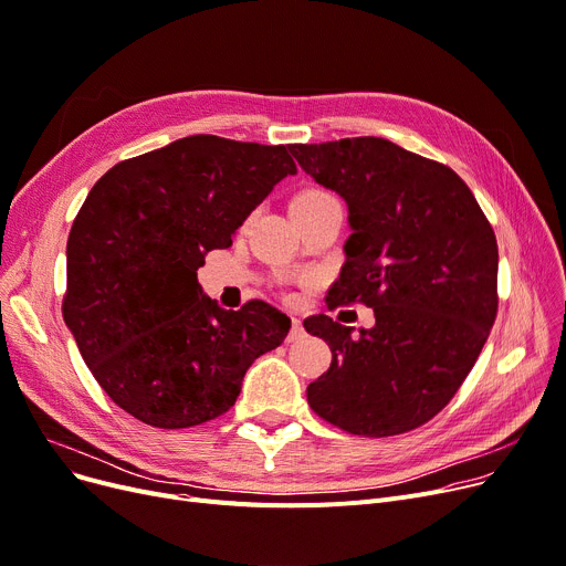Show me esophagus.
Listing matches in <instances>:
<instances>
[{"instance_id":"1","label":"esophagus","mask_w":566,"mask_h":566,"mask_svg":"<svg viewBox=\"0 0 566 566\" xmlns=\"http://www.w3.org/2000/svg\"><path fill=\"white\" fill-rule=\"evenodd\" d=\"M303 335H305L303 322H301V318L293 316V318H291V333H289V342H298Z\"/></svg>"}]
</instances>
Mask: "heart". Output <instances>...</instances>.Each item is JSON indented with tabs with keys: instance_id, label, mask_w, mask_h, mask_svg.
<instances>
[{
	"instance_id": "obj_1",
	"label": "heart",
	"mask_w": 566,
	"mask_h": 566,
	"mask_svg": "<svg viewBox=\"0 0 566 566\" xmlns=\"http://www.w3.org/2000/svg\"><path fill=\"white\" fill-rule=\"evenodd\" d=\"M324 196H328V193H324V191H316V189H310V191H303V193H298L296 199H293V203H307V201H318V199H324Z\"/></svg>"
}]
</instances>
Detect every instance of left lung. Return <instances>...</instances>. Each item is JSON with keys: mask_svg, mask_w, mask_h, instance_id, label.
<instances>
[{"mask_svg": "<svg viewBox=\"0 0 566 566\" xmlns=\"http://www.w3.org/2000/svg\"><path fill=\"white\" fill-rule=\"evenodd\" d=\"M305 174L349 210L339 280L328 307L365 303L373 328L326 314L305 331L328 342V373L310 407L363 437L428 423L470 375L497 314V240L474 193L444 164L386 138L291 145Z\"/></svg>", "mask_w": 566, "mask_h": 566, "instance_id": "8db88e82", "label": "left lung"}]
</instances>
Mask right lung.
<instances>
[{"mask_svg":"<svg viewBox=\"0 0 566 566\" xmlns=\"http://www.w3.org/2000/svg\"><path fill=\"white\" fill-rule=\"evenodd\" d=\"M296 174L284 145L199 134L115 164L90 189L66 240L64 324L134 419L164 430L217 419L284 342L286 314L263 301L219 307L196 270Z\"/></svg>","mask_w":566,"mask_h":566,"instance_id":"obj_1","label":"right lung"}]
</instances>
